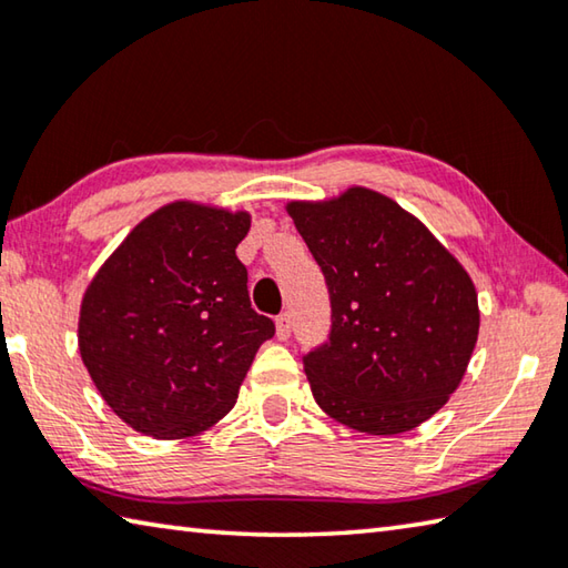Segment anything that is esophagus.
Returning <instances> with one entry per match:
<instances>
[{"label":"esophagus","mask_w":568,"mask_h":568,"mask_svg":"<svg viewBox=\"0 0 568 568\" xmlns=\"http://www.w3.org/2000/svg\"><path fill=\"white\" fill-rule=\"evenodd\" d=\"M290 334H292V316L284 312L276 316V336L284 342V339H290Z\"/></svg>","instance_id":"1"}]
</instances>
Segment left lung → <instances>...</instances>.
<instances>
[{
	"label": "left lung",
	"instance_id": "obj_1",
	"mask_svg": "<svg viewBox=\"0 0 568 568\" xmlns=\"http://www.w3.org/2000/svg\"><path fill=\"white\" fill-rule=\"evenodd\" d=\"M286 209L332 304L329 339L302 356L316 404L376 436L432 419L479 336L469 274L419 219L372 189Z\"/></svg>",
	"mask_w": 568,
	"mask_h": 568
}]
</instances>
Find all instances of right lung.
<instances>
[{
  "mask_svg": "<svg viewBox=\"0 0 568 568\" xmlns=\"http://www.w3.org/2000/svg\"><path fill=\"white\" fill-rule=\"evenodd\" d=\"M248 214L166 204L134 226L92 278L79 352L132 429L184 439L229 414L274 322L248 302L236 246Z\"/></svg>",
  "mask_w": 568,
  "mask_h": 568,
  "instance_id": "1",
  "label": "right lung"
}]
</instances>
